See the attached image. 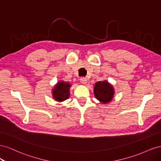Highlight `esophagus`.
Here are the masks:
<instances>
[{
  "mask_svg": "<svg viewBox=\"0 0 161 161\" xmlns=\"http://www.w3.org/2000/svg\"><path fill=\"white\" fill-rule=\"evenodd\" d=\"M80 82H82V84L87 83V79H86V78H80Z\"/></svg>",
  "mask_w": 161,
  "mask_h": 161,
  "instance_id": "1",
  "label": "esophagus"
}]
</instances>
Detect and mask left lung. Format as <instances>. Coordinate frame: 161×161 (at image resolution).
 I'll return each mask as SVG.
<instances>
[{
  "label": "left lung",
  "instance_id": "1",
  "mask_svg": "<svg viewBox=\"0 0 161 161\" xmlns=\"http://www.w3.org/2000/svg\"><path fill=\"white\" fill-rule=\"evenodd\" d=\"M115 89L108 80L98 81L95 84L94 95L95 98L103 104L111 102L114 98Z\"/></svg>",
  "mask_w": 161,
  "mask_h": 161
}]
</instances>
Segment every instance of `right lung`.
<instances>
[{
    "mask_svg": "<svg viewBox=\"0 0 161 161\" xmlns=\"http://www.w3.org/2000/svg\"><path fill=\"white\" fill-rule=\"evenodd\" d=\"M71 86L72 85L69 82L58 81L52 90L53 99L58 102H62L69 99Z\"/></svg>",
    "mask_w": 161,
    "mask_h": 161,
    "instance_id": "1",
    "label": "right lung"
}]
</instances>
